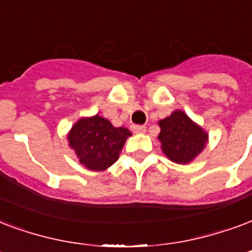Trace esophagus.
<instances>
[{
    "instance_id": "esophagus-1",
    "label": "esophagus",
    "mask_w": 252,
    "mask_h": 252,
    "mask_svg": "<svg viewBox=\"0 0 252 252\" xmlns=\"http://www.w3.org/2000/svg\"><path fill=\"white\" fill-rule=\"evenodd\" d=\"M132 131H133V133H144L145 126H132Z\"/></svg>"
}]
</instances>
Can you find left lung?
Returning <instances> with one entry per match:
<instances>
[{
	"label": "left lung",
	"mask_w": 252,
	"mask_h": 252,
	"mask_svg": "<svg viewBox=\"0 0 252 252\" xmlns=\"http://www.w3.org/2000/svg\"><path fill=\"white\" fill-rule=\"evenodd\" d=\"M159 126L161 151L173 163H191L208 141V133L179 109L160 120Z\"/></svg>",
	"instance_id": "obj_1"
}]
</instances>
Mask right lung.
Returning <instances> with one entry per match:
<instances>
[{"mask_svg": "<svg viewBox=\"0 0 252 252\" xmlns=\"http://www.w3.org/2000/svg\"><path fill=\"white\" fill-rule=\"evenodd\" d=\"M131 135L124 126L116 128L109 120L94 115L80 119L69 131L68 141L85 168L104 171L116 163Z\"/></svg>", "mask_w": 252, "mask_h": 252, "instance_id": "add662e5", "label": "right lung"}]
</instances>
